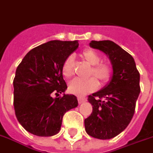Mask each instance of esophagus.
Masks as SVG:
<instances>
[{
    "label": "esophagus",
    "instance_id": "obj_1",
    "mask_svg": "<svg viewBox=\"0 0 153 153\" xmlns=\"http://www.w3.org/2000/svg\"><path fill=\"white\" fill-rule=\"evenodd\" d=\"M77 100H78L79 104L85 102L87 101V100H86V98H84V97H78V98H77Z\"/></svg>",
    "mask_w": 153,
    "mask_h": 153
}]
</instances>
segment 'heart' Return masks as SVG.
<instances>
[{
	"instance_id": "1",
	"label": "heart",
	"mask_w": 153,
	"mask_h": 153,
	"mask_svg": "<svg viewBox=\"0 0 153 153\" xmlns=\"http://www.w3.org/2000/svg\"><path fill=\"white\" fill-rule=\"evenodd\" d=\"M81 57L85 62L91 66L88 71V76H94L102 84L107 82L110 80L112 74V67L110 63L107 62H101L102 56L97 51L91 48H87L82 51ZM74 56L72 55H70L65 59L63 62L62 73L64 77L71 78L74 75ZM94 77H90L87 80H72L68 85V91L71 94L79 97L94 91L98 87V82Z\"/></svg>"
}]
</instances>
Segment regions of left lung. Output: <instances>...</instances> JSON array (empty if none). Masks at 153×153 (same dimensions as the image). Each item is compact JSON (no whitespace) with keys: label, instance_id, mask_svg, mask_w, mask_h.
<instances>
[{"label":"left lung","instance_id":"obj_1","mask_svg":"<svg viewBox=\"0 0 153 153\" xmlns=\"http://www.w3.org/2000/svg\"><path fill=\"white\" fill-rule=\"evenodd\" d=\"M90 46L103 51L112 66L110 82L88 97L91 114L85 119L88 135L111 139L120 134L131 122L140 93V74L133 57L111 41H91Z\"/></svg>","mask_w":153,"mask_h":153}]
</instances>
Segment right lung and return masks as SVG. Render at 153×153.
<instances>
[{
    "instance_id": "right-lung-1",
    "label": "right lung",
    "mask_w": 153,
    "mask_h": 153,
    "mask_svg": "<svg viewBox=\"0 0 153 153\" xmlns=\"http://www.w3.org/2000/svg\"><path fill=\"white\" fill-rule=\"evenodd\" d=\"M79 46L78 41H51L25 56L16 71L14 108L20 124L31 134L51 137L58 133L67 111L77 107L74 95L59 96L67 88L62 67Z\"/></svg>"
}]
</instances>
